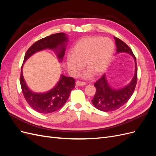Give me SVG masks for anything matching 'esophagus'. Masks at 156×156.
Listing matches in <instances>:
<instances>
[{"mask_svg":"<svg viewBox=\"0 0 156 156\" xmlns=\"http://www.w3.org/2000/svg\"><path fill=\"white\" fill-rule=\"evenodd\" d=\"M75 84H76L77 86H79V87H82V86L86 85V83H85L82 82V81H77L76 83H75Z\"/></svg>","mask_w":156,"mask_h":156,"instance_id":"obj_1","label":"esophagus"}]
</instances>
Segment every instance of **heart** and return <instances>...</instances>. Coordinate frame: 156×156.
Here are the masks:
<instances>
[{"label":"heart","instance_id":"heart-1","mask_svg":"<svg viewBox=\"0 0 156 156\" xmlns=\"http://www.w3.org/2000/svg\"><path fill=\"white\" fill-rule=\"evenodd\" d=\"M115 46L108 37L100 36L85 37L79 40L66 58V64L71 75H76L84 67L88 69L84 77L92 73L98 76L108 67L114 55Z\"/></svg>","mask_w":156,"mask_h":156}]
</instances>
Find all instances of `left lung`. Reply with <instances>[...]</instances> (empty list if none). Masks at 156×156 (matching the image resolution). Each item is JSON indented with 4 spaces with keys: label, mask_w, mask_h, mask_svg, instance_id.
Segmentation results:
<instances>
[{
    "label": "left lung",
    "mask_w": 156,
    "mask_h": 156,
    "mask_svg": "<svg viewBox=\"0 0 156 156\" xmlns=\"http://www.w3.org/2000/svg\"><path fill=\"white\" fill-rule=\"evenodd\" d=\"M114 38L116 46V53H127L133 58L135 61V73L131 81L127 85L120 88L112 87L107 81L105 74L94 83L96 92L92 103L98 109L104 112L115 111L126 103L135 90L137 80L136 58L133 52L124 41L116 37H114Z\"/></svg>",
    "instance_id": "obj_1"
}]
</instances>
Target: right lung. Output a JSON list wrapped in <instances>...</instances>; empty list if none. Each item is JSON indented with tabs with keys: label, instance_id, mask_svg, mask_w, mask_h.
<instances>
[{
	"label": "right lung",
	"instance_id": "add662e5",
	"mask_svg": "<svg viewBox=\"0 0 156 156\" xmlns=\"http://www.w3.org/2000/svg\"><path fill=\"white\" fill-rule=\"evenodd\" d=\"M68 42V36L62 32L52 34L37 41L27 50L23 64L36 53L45 49L53 51L59 62H62ZM23 66L20 83L22 92L29 105L33 109L42 114H49L62 108L67 101L71 92L75 88V79L61 74L58 81L50 90L43 93L34 92L27 86L23 77Z\"/></svg>",
	"mask_w": 156,
	"mask_h": 156
}]
</instances>
